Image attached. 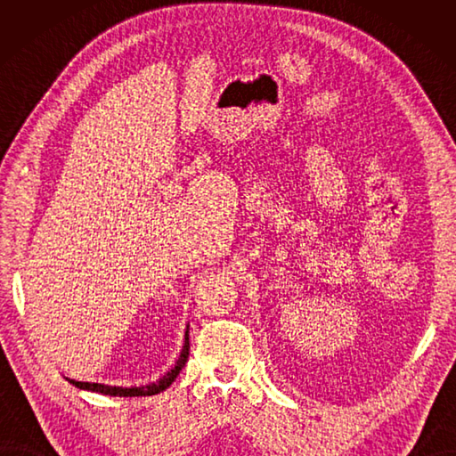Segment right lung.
I'll return each mask as SVG.
<instances>
[{
	"mask_svg": "<svg viewBox=\"0 0 456 456\" xmlns=\"http://www.w3.org/2000/svg\"><path fill=\"white\" fill-rule=\"evenodd\" d=\"M188 354H190V337H188V331H186V341H183V346H182V353L178 356L176 364H174L170 370L160 376L157 382H151L147 386H131V388H123V386H105V384H98V382H76V380H70L76 388L80 390H90V392H100V394H105V395H123V398H133V395H154V394H160L168 388V386L176 380V376L180 374V370L183 368V364H186L188 361Z\"/></svg>",
	"mask_w": 456,
	"mask_h": 456,
	"instance_id": "add662e5",
	"label": "right lung"
}]
</instances>
